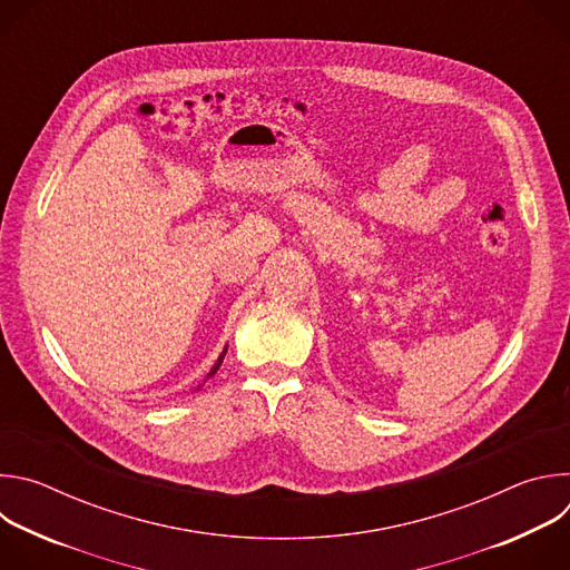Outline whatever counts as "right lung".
<instances>
[{"instance_id":"1","label":"right lung","mask_w":570,"mask_h":570,"mask_svg":"<svg viewBox=\"0 0 570 570\" xmlns=\"http://www.w3.org/2000/svg\"><path fill=\"white\" fill-rule=\"evenodd\" d=\"M225 352H227V345H225V350H223V352H220V356H218V358H216V363H214V365H212V370H209V374H207V376H205V381H207V379H209V376H214V374H216V370H218V367H220V363H223V358H225ZM205 381H203V383H205ZM203 383H198V387H200V385H203ZM198 387H196V390H198Z\"/></svg>"}]
</instances>
